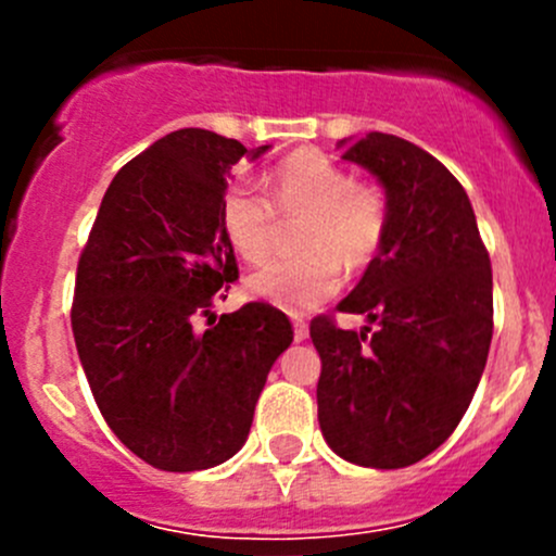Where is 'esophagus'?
Segmentation results:
<instances>
[{
    "instance_id": "esophagus-1",
    "label": "esophagus",
    "mask_w": 556,
    "mask_h": 556,
    "mask_svg": "<svg viewBox=\"0 0 556 556\" xmlns=\"http://www.w3.org/2000/svg\"><path fill=\"white\" fill-rule=\"evenodd\" d=\"M306 336H309V325L301 323V319H295V323H293V339L304 341Z\"/></svg>"
}]
</instances>
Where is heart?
Returning a JSON list of instances; mask_svg holds the SVG:
<instances>
[{"label":"heart","instance_id":"heart-1","mask_svg":"<svg viewBox=\"0 0 556 556\" xmlns=\"http://www.w3.org/2000/svg\"><path fill=\"white\" fill-rule=\"evenodd\" d=\"M277 215L299 220L295 257H277L247 277L255 299L290 314L317 309L339 293L345 263L361 271L382 252L390 231L384 188L361 182L319 150H295L274 166L268 195L250 182L226 190L220 226L228 244L247 263L266 261L277 239Z\"/></svg>","mask_w":556,"mask_h":556}]
</instances>
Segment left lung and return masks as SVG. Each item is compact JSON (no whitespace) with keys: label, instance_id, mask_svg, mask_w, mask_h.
<instances>
[{"label":"left lung","instance_id":"obj_1","mask_svg":"<svg viewBox=\"0 0 556 556\" xmlns=\"http://www.w3.org/2000/svg\"><path fill=\"white\" fill-rule=\"evenodd\" d=\"M339 144H346L341 139ZM390 199V231L339 312L309 336L323 361L317 419L339 457L406 468L454 433L484 374L492 341V266L473 206L454 174L417 144L371 131L346 144Z\"/></svg>","mask_w":556,"mask_h":556}]
</instances>
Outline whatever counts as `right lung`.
I'll list each match as a JSON object with an SVG mask.
<instances>
[{"label":"right lung","mask_w":556,"mask_h":556,"mask_svg":"<svg viewBox=\"0 0 556 556\" xmlns=\"http://www.w3.org/2000/svg\"><path fill=\"white\" fill-rule=\"evenodd\" d=\"M242 155L204 128L166 134L115 174L77 263L72 333L93 401L128 450L174 473L242 450L293 341L290 319L261 301L212 314L239 279L220 204ZM199 316L211 317L204 334Z\"/></svg>","instance_id":"obj_1"}]
</instances>
